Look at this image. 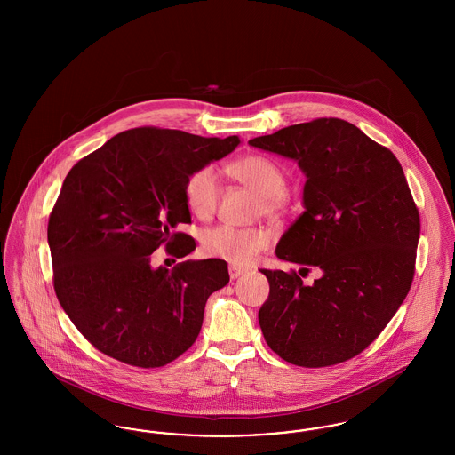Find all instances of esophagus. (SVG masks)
<instances>
[{
	"mask_svg": "<svg viewBox=\"0 0 455 455\" xmlns=\"http://www.w3.org/2000/svg\"><path fill=\"white\" fill-rule=\"evenodd\" d=\"M228 273H230V278H232V280H237L238 276H242L243 273H247V269H245V267H240V266H235V264H230V266H228Z\"/></svg>",
	"mask_w": 455,
	"mask_h": 455,
	"instance_id": "34e87169",
	"label": "esophagus"
}]
</instances>
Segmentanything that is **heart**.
<instances>
[{
  "instance_id": "heart-1",
  "label": "heart",
  "mask_w": 455,
  "mask_h": 455,
  "mask_svg": "<svg viewBox=\"0 0 455 455\" xmlns=\"http://www.w3.org/2000/svg\"><path fill=\"white\" fill-rule=\"evenodd\" d=\"M234 179L260 196L258 212L266 217H282L290 206L286 173L282 165L264 155H245L230 167ZM186 203L196 217H212L217 212L221 182L213 165L199 167L186 180ZM271 238L260 228H237L218 225L203 235V251L238 266H249L269 247Z\"/></svg>"
}]
</instances>
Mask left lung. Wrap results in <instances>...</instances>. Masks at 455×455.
<instances>
[{"label": "left lung", "instance_id": "1", "mask_svg": "<svg viewBox=\"0 0 455 455\" xmlns=\"http://www.w3.org/2000/svg\"><path fill=\"white\" fill-rule=\"evenodd\" d=\"M249 145L297 160L307 175L305 212L283 234L276 256L323 273L305 286L297 271L260 269L269 282L259 310L264 339L297 367L347 362L377 339L411 288L419 213L403 167L389 148L338 117Z\"/></svg>", "mask_w": 455, "mask_h": 455}]
</instances>
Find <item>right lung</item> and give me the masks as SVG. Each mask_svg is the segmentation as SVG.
Returning <instances> with one entry per match:
<instances>
[{
  "instance_id": "right-lung-1",
  "label": "right lung",
  "mask_w": 455,
  "mask_h": 455,
  "mask_svg": "<svg viewBox=\"0 0 455 455\" xmlns=\"http://www.w3.org/2000/svg\"><path fill=\"white\" fill-rule=\"evenodd\" d=\"M238 136L203 138L134 128L110 138L66 175L49 215L52 282L90 345L131 367L156 368L195 345L208 297L230 276L221 259L152 267V254L184 258L195 238L186 180L235 150Z\"/></svg>"
}]
</instances>
